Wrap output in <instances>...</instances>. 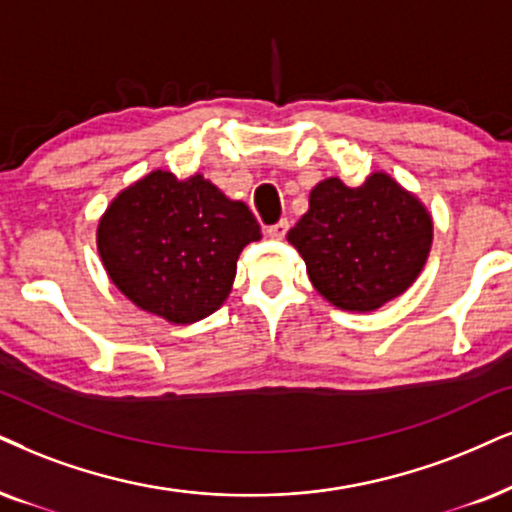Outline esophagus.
Instances as JSON below:
<instances>
[{"instance_id": "esophagus-1", "label": "esophagus", "mask_w": 512, "mask_h": 512, "mask_svg": "<svg viewBox=\"0 0 512 512\" xmlns=\"http://www.w3.org/2000/svg\"><path fill=\"white\" fill-rule=\"evenodd\" d=\"M267 234H269V238H274V241H283V238H286V234H288V222H286V219H281V222H278V224L269 226Z\"/></svg>"}]
</instances>
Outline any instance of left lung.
Segmentation results:
<instances>
[{
    "label": "left lung",
    "mask_w": 512,
    "mask_h": 512,
    "mask_svg": "<svg viewBox=\"0 0 512 512\" xmlns=\"http://www.w3.org/2000/svg\"><path fill=\"white\" fill-rule=\"evenodd\" d=\"M288 241L300 252L316 293L345 312H373L413 286L432 245L428 208L390 174L361 186L319 181Z\"/></svg>",
    "instance_id": "1"
}]
</instances>
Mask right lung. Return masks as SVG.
<instances>
[{
    "label": "right lung",
    "mask_w": 512,
    "mask_h": 512,
    "mask_svg": "<svg viewBox=\"0 0 512 512\" xmlns=\"http://www.w3.org/2000/svg\"><path fill=\"white\" fill-rule=\"evenodd\" d=\"M248 205L203 174L153 170L120 191L99 219L103 269L127 300L170 323H196L222 307L243 248L260 241Z\"/></svg>",
    "instance_id": "add662e5"
}]
</instances>
